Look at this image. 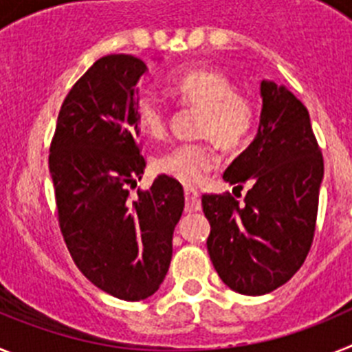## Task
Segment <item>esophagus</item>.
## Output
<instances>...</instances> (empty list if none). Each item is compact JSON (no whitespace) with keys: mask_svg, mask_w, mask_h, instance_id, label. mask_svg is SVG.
I'll list each match as a JSON object with an SVG mask.
<instances>
[{"mask_svg":"<svg viewBox=\"0 0 352 352\" xmlns=\"http://www.w3.org/2000/svg\"><path fill=\"white\" fill-rule=\"evenodd\" d=\"M185 208L186 211L201 210V195L194 188H185Z\"/></svg>","mask_w":352,"mask_h":352,"instance_id":"1","label":"esophagus"}]
</instances>
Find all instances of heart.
Here are the masks:
<instances>
[{
	"label": "heart",
	"mask_w": 352,
	"mask_h": 352,
	"mask_svg": "<svg viewBox=\"0 0 352 352\" xmlns=\"http://www.w3.org/2000/svg\"><path fill=\"white\" fill-rule=\"evenodd\" d=\"M169 93L182 104L203 109L199 133L211 135L223 148L239 144L254 123V104L247 95L238 93L227 74L214 67H190L170 79ZM167 109L160 98L144 93L135 102V121L149 138H162L167 130ZM219 157L206 141L179 142L155 160L158 173L185 185H197L217 166Z\"/></svg>",
	"instance_id": "heart-1"
}]
</instances>
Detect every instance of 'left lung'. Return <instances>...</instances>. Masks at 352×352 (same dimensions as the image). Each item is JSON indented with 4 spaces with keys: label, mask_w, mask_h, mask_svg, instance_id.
Segmentation results:
<instances>
[{
    "label": "left lung",
    "mask_w": 352,
    "mask_h": 352,
    "mask_svg": "<svg viewBox=\"0 0 352 352\" xmlns=\"http://www.w3.org/2000/svg\"><path fill=\"white\" fill-rule=\"evenodd\" d=\"M261 98L256 138L223 173L231 185H250L245 203L203 195L211 263L227 287L247 296L275 291L301 268L324 176L307 107L285 86L266 79Z\"/></svg>",
    "instance_id": "1"
}]
</instances>
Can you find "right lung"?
<instances>
[{
  "label": "right lung",
  "instance_id": "obj_1",
  "mask_svg": "<svg viewBox=\"0 0 352 352\" xmlns=\"http://www.w3.org/2000/svg\"><path fill=\"white\" fill-rule=\"evenodd\" d=\"M148 72L130 54L96 60L65 98L49 155L65 243L91 284L125 301L158 291L185 208L183 186L166 174L130 197L146 160L135 121L138 82Z\"/></svg>",
  "mask_w": 352,
  "mask_h": 352
}]
</instances>
